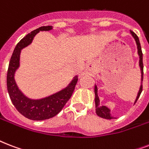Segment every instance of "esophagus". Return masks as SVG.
Returning a JSON list of instances; mask_svg holds the SVG:
<instances>
[{
  "instance_id": "obj_1",
  "label": "esophagus",
  "mask_w": 149,
  "mask_h": 149,
  "mask_svg": "<svg viewBox=\"0 0 149 149\" xmlns=\"http://www.w3.org/2000/svg\"><path fill=\"white\" fill-rule=\"evenodd\" d=\"M95 69V63L91 61V62H89L87 63V65H86V70H88V71H91V70H93Z\"/></svg>"
}]
</instances>
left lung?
<instances>
[{
    "mask_svg": "<svg viewBox=\"0 0 149 149\" xmlns=\"http://www.w3.org/2000/svg\"><path fill=\"white\" fill-rule=\"evenodd\" d=\"M131 33H132V36L134 37L135 41H136L137 45H138V52H139V58H140V60H139V65H140V67H141V80L143 81V75H144V72H143V54H142V51H141V44H140V42H139V38L138 37L136 34L134 33V31H131ZM95 104H96V113L97 114L99 117L103 118H105V119H109V120H111V119H113V116H111V113H110V109H108L107 107L105 106H101L100 105V100L99 97H98L97 95V86H95ZM142 92V84H141V86L140 87V91L139 92V94H138V97L136 98V100H135V103L136 101L139 100V97L141 95V93Z\"/></svg>",
    "mask_w": 149,
    "mask_h": 149,
    "instance_id": "left-lung-1",
    "label": "left lung"
}]
</instances>
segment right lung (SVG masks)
<instances>
[{"label": "right lung", "instance_id": "right-lung-1", "mask_svg": "<svg viewBox=\"0 0 149 149\" xmlns=\"http://www.w3.org/2000/svg\"><path fill=\"white\" fill-rule=\"evenodd\" d=\"M52 28V26L40 27L24 36L16 45L8 65L7 86L10 100L18 112L30 120H46L58 114L72 95L77 83L76 77L65 89L40 100H31L26 97L16 85L14 75L19 66L21 50L31 44L34 36L38 32L40 31H49Z\"/></svg>", "mask_w": 149, "mask_h": 149}]
</instances>
